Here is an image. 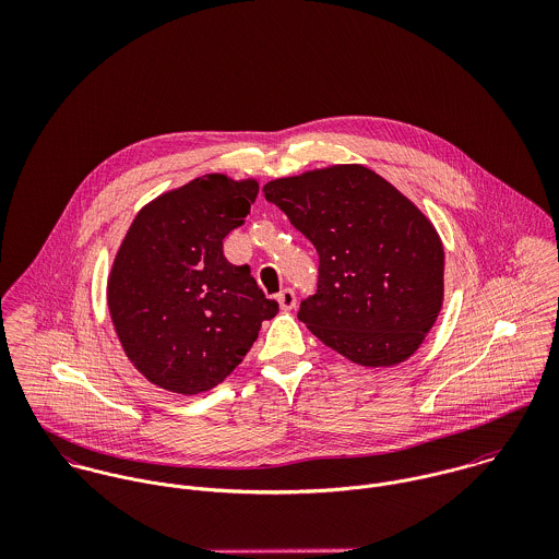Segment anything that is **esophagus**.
I'll return each mask as SVG.
<instances>
[{
  "instance_id": "obj_1",
  "label": "esophagus",
  "mask_w": 559,
  "mask_h": 559,
  "mask_svg": "<svg viewBox=\"0 0 559 559\" xmlns=\"http://www.w3.org/2000/svg\"><path fill=\"white\" fill-rule=\"evenodd\" d=\"M277 304H280V308H282L284 312H290V310L297 306V297H295V293H293L290 288H286V290H282V293L277 295Z\"/></svg>"
}]
</instances>
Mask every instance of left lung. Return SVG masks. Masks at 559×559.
<instances>
[{
  "label": "left lung",
  "instance_id": "left-lung-1",
  "mask_svg": "<svg viewBox=\"0 0 559 559\" xmlns=\"http://www.w3.org/2000/svg\"><path fill=\"white\" fill-rule=\"evenodd\" d=\"M262 191L319 251V290L299 320L357 366L408 359L443 306L445 253L432 222L359 163L275 178Z\"/></svg>",
  "mask_w": 559,
  "mask_h": 559
}]
</instances>
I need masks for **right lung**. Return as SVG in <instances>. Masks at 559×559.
Segmentation results:
<instances>
[{
	"label": "right lung",
	"mask_w": 559,
	"mask_h": 559,
	"mask_svg": "<svg viewBox=\"0 0 559 559\" xmlns=\"http://www.w3.org/2000/svg\"><path fill=\"white\" fill-rule=\"evenodd\" d=\"M255 195V178H193L144 204L114 255V331L133 368L165 392L198 396L224 383L280 310L247 264L224 258Z\"/></svg>",
	"instance_id": "add662e5"
}]
</instances>
